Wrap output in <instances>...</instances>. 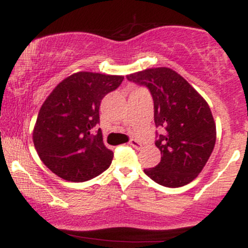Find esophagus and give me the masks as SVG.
I'll return each instance as SVG.
<instances>
[{
    "label": "esophagus",
    "mask_w": 248,
    "mask_h": 248,
    "mask_svg": "<svg viewBox=\"0 0 248 248\" xmlns=\"http://www.w3.org/2000/svg\"><path fill=\"white\" fill-rule=\"evenodd\" d=\"M129 144L133 148H135V149H138V150H140L142 148V144L140 143V142H139L138 140H134V139H133V140L129 141Z\"/></svg>",
    "instance_id": "34e87169"
}]
</instances>
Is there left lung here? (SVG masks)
<instances>
[{"label": "left lung", "instance_id": "1", "mask_svg": "<svg viewBox=\"0 0 248 248\" xmlns=\"http://www.w3.org/2000/svg\"><path fill=\"white\" fill-rule=\"evenodd\" d=\"M127 79L149 88L155 124L163 129L155 142L161 162L144 173L163 186H186L201 173L215 148L217 132L210 106L169 67L139 71Z\"/></svg>", "mask_w": 248, "mask_h": 248}]
</instances>
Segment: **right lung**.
Wrapping results in <instances>:
<instances>
[{
  "label": "right lung",
  "mask_w": 248,
  "mask_h": 248,
  "mask_svg": "<svg viewBox=\"0 0 248 248\" xmlns=\"http://www.w3.org/2000/svg\"><path fill=\"white\" fill-rule=\"evenodd\" d=\"M122 80L124 76L81 71L59 82L43 102L32 141L41 161L58 177L85 182L110 166L114 155L95 128L102 98Z\"/></svg>",
  "instance_id": "right-lung-1"
}]
</instances>
